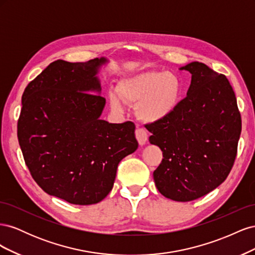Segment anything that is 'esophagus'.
I'll list each match as a JSON object with an SVG mask.
<instances>
[{"instance_id":"1","label":"esophagus","mask_w":255,"mask_h":255,"mask_svg":"<svg viewBox=\"0 0 255 255\" xmlns=\"http://www.w3.org/2000/svg\"><path fill=\"white\" fill-rule=\"evenodd\" d=\"M135 136H136L137 140H138V142H139L140 145L144 144L146 142V140H148V134H146L145 129H143L141 128H136Z\"/></svg>"}]
</instances>
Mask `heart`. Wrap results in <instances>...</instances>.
<instances>
[{"instance_id":"b5f03b06","label":"heart","mask_w":255,"mask_h":255,"mask_svg":"<svg viewBox=\"0 0 255 255\" xmlns=\"http://www.w3.org/2000/svg\"><path fill=\"white\" fill-rule=\"evenodd\" d=\"M117 92H111L109 96L114 112L125 111V102L136 103L138 117L145 122H157L175 111L181 99L182 85L173 73L145 71L121 80Z\"/></svg>"}]
</instances>
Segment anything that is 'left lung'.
Masks as SVG:
<instances>
[{
	"label": "left lung",
	"instance_id": "1",
	"mask_svg": "<svg viewBox=\"0 0 255 255\" xmlns=\"http://www.w3.org/2000/svg\"><path fill=\"white\" fill-rule=\"evenodd\" d=\"M187 96L164 120L146 125L149 141L163 151L153 172L161 195L187 202L225 182L232 169L242 132L236 97L226 75L194 61Z\"/></svg>",
	"mask_w": 255,
	"mask_h": 255
}]
</instances>
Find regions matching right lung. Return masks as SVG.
Here are the masks:
<instances>
[{
	"label": "right lung",
	"instance_id": "obj_1",
	"mask_svg": "<svg viewBox=\"0 0 255 255\" xmlns=\"http://www.w3.org/2000/svg\"><path fill=\"white\" fill-rule=\"evenodd\" d=\"M55 60L26 86L18 140L30 175L47 194L71 204H96L113 189L118 165L138 148L132 121L100 119L99 68Z\"/></svg>",
	"mask_w": 255,
	"mask_h": 255
}]
</instances>
